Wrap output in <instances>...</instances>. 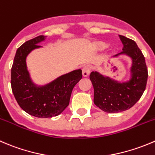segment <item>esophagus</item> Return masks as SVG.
Instances as JSON below:
<instances>
[{"label": "esophagus", "mask_w": 155, "mask_h": 155, "mask_svg": "<svg viewBox=\"0 0 155 155\" xmlns=\"http://www.w3.org/2000/svg\"><path fill=\"white\" fill-rule=\"evenodd\" d=\"M90 72H91V67L88 65L85 66V67L82 68V76H83L84 77H86V76H88V75H89Z\"/></svg>", "instance_id": "obj_1"}]
</instances>
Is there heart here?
<instances>
[{"mask_svg": "<svg viewBox=\"0 0 155 155\" xmlns=\"http://www.w3.org/2000/svg\"><path fill=\"white\" fill-rule=\"evenodd\" d=\"M99 47H100L101 48H105V45H99Z\"/></svg>", "mask_w": 155, "mask_h": 155, "instance_id": "obj_1", "label": "heart"}]
</instances>
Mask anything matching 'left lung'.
Returning a JSON list of instances; mask_svg holds the SVG:
<instances>
[{
  "instance_id": "8db88e82",
  "label": "left lung",
  "mask_w": 155,
  "mask_h": 155,
  "mask_svg": "<svg viewBox=\"0 0 155 155\" xmlns=\"http://www.w3.org/2000/svg\"><path fill=\"white\" fill-rule=\"evenodd\" d=\"M123 51L111 58L127 56L131 60L130 76L119 81L98 71H92L90 80L94 88V103L107 113H119L131 108L140 99L146 86L148 69L140 49L133 40L119 35Z\"/></svg>"
}]
</instances>
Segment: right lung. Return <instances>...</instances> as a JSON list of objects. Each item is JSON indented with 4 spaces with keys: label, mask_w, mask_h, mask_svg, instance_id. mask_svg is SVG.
<instances>
[{
    "label": "right lung",
    "mask_w": 155,
    "mask_h": 155,
    "mask_svg": "<svg viewBox=\"0 0 155 155\" xmlns=\"http://www.w3.org/2000/svg\"><path fill=\"white\" fill-rule=\"evenodd\" d=\"M39 35L25 41L17 49L11 69V88L21 108L31 116L48 118L61 114L70 103L75 85L82 79V70L77 69L58 76L44 85L33 82L28 72L26 58L46 39Z\"/></svg>",
    "instance_id": "1"
}]
</instances>
